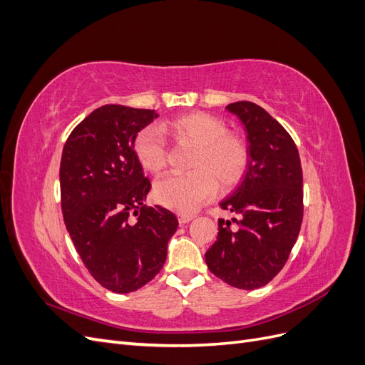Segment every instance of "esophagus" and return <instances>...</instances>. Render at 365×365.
<instances>
[{"mask_svg":"<svg viewBox=\"0 0 365 365\" xmlns=\"http://www.w3.org/2000/svg\"><path fill=\"white\" fill-rule=\"evenodd\" d=\"M193 215H184V213H180L178 215V220H180V224L181 225H184V224H189L190 220H193Z\"/></svg>","mask_w":365,"mask_h":365,"instance_id":"34e87169","label":"esophagus"}]
</instances>
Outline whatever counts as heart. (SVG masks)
<instances>
[{
  "instance_id": "b5f03b06",
  "label": "heart",
  "mask_w": 365,
  "mask_h": 365,
  "mask_svg": "<svg viewBox=\"0 0 365 365\" xmlns=\"http://www.w3.org/2000/svg\"><path fill=\"white\" fill-rule=\"evenodd\" d=\"M161 130L196 146L190 165L193 172L165 175L155 182L153 195L161 205L184 215L192 213L216 193V180L227 189L244 176L248 165L245 143L227 134L224 121L202 113L176 117L160 129H141L134 140V153L145 170L157 173L165 165V141Z\"/></svg>"
}]
</instances>
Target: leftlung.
Instances as JSON below:
<instances>
[{"mask_svg":"<svg viewBox=\"0 0 365 365\" xmlns=\"http://www.w3.org/2000/svg\"><path fill=\"white\" fill-rule=\"evenodd\" d=\"M247 132L248 169L237 189L219 205L239 216L219 219L205 263L216 277L239 289H257L284 267L303 219L300 155L284 128L252 102L227 106Z\"/></svg>","mask_w":365,"mask_h":365,"instance_id":"8db88e82","label":"left lung"}]
</instances>
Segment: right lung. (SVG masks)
Returning a JSON list of instances; mask_svg holds the SVG:
<instances>
[{
	"label": "right lung",
	"instance_id": "right-lung-1",
	"mask_svg": "<svg viewBox=\"0 0 365 365\" xmlns=\"http://www.w3.org/2000/svg\"><path fill=\"white\" fill-rule=\"evenodd\" d=\"M157 117L155 109L103 105L77 125L62 150L65 227L88 271L117 294L134 292L155 277L178 228L168 208L143 205L150 181L134 140Z\"/></svg>",
	"mask_w": 365,
	"mask_h": 365
}]
</instances>
